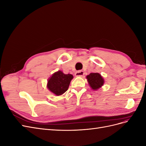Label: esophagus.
<instances>
[{
	"instance_id": "esophagus-1",
	"label": "esophagus",
	"mask_w": 146,
	"mask_h": 146,
	"mask_svg": "<svg viewBox=\"0 0 146 146\" xmlns=\"http://www.w3.org/2000/svg\"><path fill=\"white\" fill-rule=\"evenodd\" d=\"M75 75H76V77H82L84 75V72L83 70H78V71L76 72Z\"/></svg>"
}]
</instances>
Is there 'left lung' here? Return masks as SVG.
Returning <instances> with one entry per match:
<instances>
[{"mask_svg":"<svg viewBox=\"0 0 146 146\" xmlns=\"http://www.w3.org/2000/svg\"><path fill=\"white\" fill-rule=\"evenodd\" d=\"M87 80L90 87L93 90H98L104 85V80L99 73H91L86 76Z\"/></svg>","mask_w":146,"mask_h":146,"instance_id":"left-lung-1","label":"left lung"}]
</instances>
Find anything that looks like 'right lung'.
<instances>
[{
	"label": "right lung",
	"mask_w": 146,
	"mask_h": 146,
	"mask_svg": "<svg viewBox=\"0 0 146 146\" xmlns=\"http://www.w3.org/2000/svg\"><path fill=\"white\" fill-rule=\"evenodd\" d=\"M73 78L72 74H65L58 70L48 78L47 87L56 96H60L68 90L70 81Z\"/></svg>",
	"instance_id": "add662e5"
}]
</instances>
